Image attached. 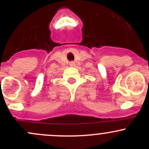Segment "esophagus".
<instances>
[{
    "instance_id": "obj_1",
    "label": "esophagus",
    "mask_w": 149,
    "mask_h": 149,
    "mask_svg": "<svg viewBox=\"0 0 149 149\" xmlns=\"http://www.w3.org/2000/svg\"><path fill=\"white\" fill-rule=\"evenodd\" d=\"M75 66H76V64H75V62H73V61H71V62L70 63V66H71V67H74Z\"/></svg>"
}]
</instances>
